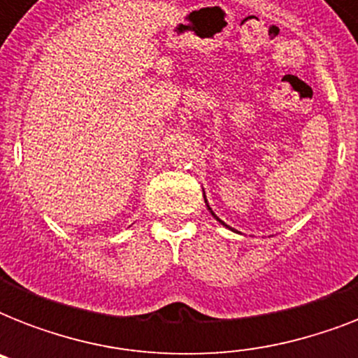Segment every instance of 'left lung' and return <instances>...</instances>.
I'll return each instance as SVG.
<instances>
[{
  "label": "left lung",
  "mask_w": 358,
  "mask_h": 358,
  "mask_svg": "<svg viewBox=\"0 0 358 358\" xmlns=\"http://www.w3.org/2000/svg\"><path fill=\"white\" fill-rule=\"evenodd\" d=\"M206 206H208V202H206ZM208 210H210V212H212V208H210V206H208ZM212 215H213V217H215V219H217L219 223H223V221H221V219H219L217 215H215V213H213V212H212ZM223 224H224V223H223Z\"/></svg>",
  "instance_id": "left-lung-1"
}]
</instances>
